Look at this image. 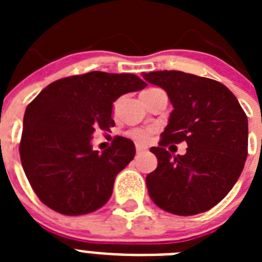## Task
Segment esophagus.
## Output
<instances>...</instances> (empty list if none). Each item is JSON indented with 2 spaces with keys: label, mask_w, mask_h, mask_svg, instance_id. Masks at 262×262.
Segmentation results:
<instances>
[{
  "label": "esophagus",
  "mask_w": 262,
  "mask_h": 262,
  "mask_svg": "<svg viewBox=\"0 0 262 262\" xmlns=\"http://www.w3.org/2000/svg\"><path fill=\"white\" fill-rule=\"evenodd\" d=\"M135 148H136V155H142L147 151V147H144V145L142 144H136Z\"/></svg>",
  "instance_id": "obj_1"
}]
</instances>
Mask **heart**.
Masks as SVG:
<instances>
[{
	"mask_svg": "<svg viewBox=\"0 0 262 262\" xmlns=\"http://www.w3.org/2000/svg\"><path fill=\"white\" fill-rule=\"evenodd\" d=\"M149 90L152 89L144 90L143 93H147V92H149ZM154 133H155L154 128H133L128 133V135L131 136L134 140H136V142L145 144V143H148L149 140H151L152 136H154Z\"/></svg>",
	"mask_w": 262,
	"mask_h": 262,
	"instance_id": "b5f03b06",
	"label": "heart"
}]
</instances>
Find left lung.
I'll return each instance as SVG.
<instances>
[{
  "label": "left lung",
  "mask_w": 262,
  "mask_h": 262,
  "mask_svg": "<svg viewBox=\"0 0 262 262\" xmlns=\"http://www.w3.org/2000/svg\"><path fill=\"white\" fill-rule=\"evenodd\" d=\"M163 88L173 111L151 152L157 168L145 178L151 200L170 214L189 216L221 202L236 184L248 156V118L233 93L211 78L180 71L143 73ZM188 143L174 157L169 144ZM170 149V148H169Z\"/></svg>",
  "instance_id": "1"
}]
</instances>
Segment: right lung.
<instances>
[{
    "mask_svg": "<svg viewBox=\"0 0 262 262\" xmlns=\"http://www.w3.org/2000/svg\"><path fill=\"white\" fill-rule=\"evenodd\" d=\"M147 86L131 73L89 72L60 78L27 106L19 143L20 163L39 200L64 215H84L110 200L115 177L135 156L129 139L93 151L96 128L115 126L113 102Z\"/></svg>",
    "mask_w": 262,
    "mask_h": 262,
    "instance_id": "obj_1",
    "label": "right lung"
}]
</instances>
